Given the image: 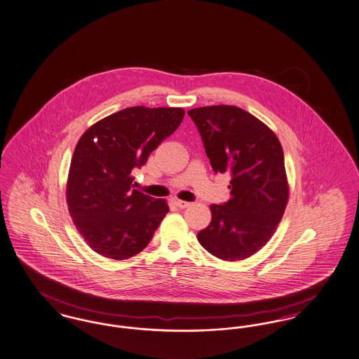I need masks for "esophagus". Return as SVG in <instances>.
I'll return each mask as SVG.
<instances>
[{"label":"esophagus","mask_w":359,"mask_h":359,"mask_svg":"<svg viewBox=\"0 0 359 359\" xmlns=\"http://www.w3.org/2000/svg\"><path fill=\"white\" fill-rule=\"evenodd\" d=\"M175 203H176V205H177L179 208H187V207L191 205L189 201H180V199H177Z\"/></svg>","instance_id":"esophagus-1"}]
</instances>
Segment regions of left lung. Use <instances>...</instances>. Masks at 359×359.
I'll return each mask as SVG.
<instances>
[{
    "label": "left lung",
    "instance_id": "8db88e82",
    "mask_svg": "<svg viewBox=\"0 0 359 359\" xmlns=\"http://www.w3.org/2000/svg\"><path fill=\"white\" fill-rule=\"evenodd\" d=\"M201 132L216 173H231L230 201L211 204V223L199 243L227 262L250 258L266 245L288 201L285 156L279 139L263 121L235 105L188 111Z\"/></svg>",
    "mask_w": 359,
    "mask_h": 359
}]
</instances>
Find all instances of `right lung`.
<instances>
[{"mask_svg":"<svg viewBox=\"0 0 359 359\" xmlns=\"http://www.w3.org/2000/svg\"><path fill=\"white\" fill-rule=\"evenodd\" d=\"M183 108L130 107L86 129L73 152L67 203L86 244L102 257L123 260L148 245L170 211L167 201L132 188V170L171 136Z\"/></svg>","mask_w":359,"mask_h":359,"instance_id":"obj_1","label":"right lung"}]
</instances>
